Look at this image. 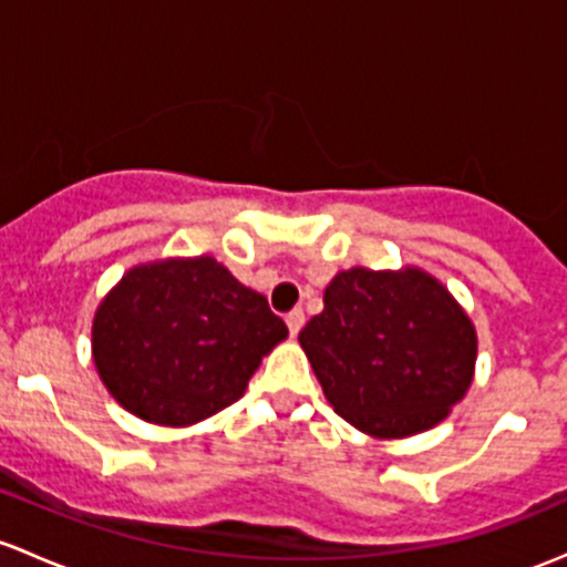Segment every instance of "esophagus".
Returning <instances> with one entry per match:
<instances>
[{"mask_svg": "<svg viewBox=\"0 0 567 567\" xmlns=\"http://www.w3.org/2000/svg\"><path fill=\"white\" fill-rule=\"evenodd\" d=\"M285 323H288L290 337H296V333H299L301 326H303V309H293V312L285 315Z\"/></svg>", "mask_w": 567, "mask_h": 567, "instance_id": "esophagus-1", "label": "esophagus"}]
</instances>
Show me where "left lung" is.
I'll list each match as a JSON object with an SVG mask.
<instances>
[{"label": "left lung", "mask_w": 567, "mask_h": 567, "mask_svg": "<svg viewBox=\"0 0 567 567\" xmlns=\"http://www.w3.org/2000/svg\"><path fill=\"white\" fill-rule=\"evenodd\" d=\"M299 342L344 421L374 437L440 424L475 367V329L449 290L419 268L337 274Z\"/></svg>", "instance_id": "8db88e82"}]
</instances>
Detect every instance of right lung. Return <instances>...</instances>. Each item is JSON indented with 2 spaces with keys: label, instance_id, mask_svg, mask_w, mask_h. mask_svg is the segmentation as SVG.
<instances>
[{
  "label": "right lung",
  "instance_id": "right-lung-1",
  "mask_svg": "<svg viewBox=\"0 0 567 567\" xmlns=\"http://www.w3.org/2000/svg\"><path fill=\"white\" fill-rule=\"evenodd\" d=\"M288 326L214 258L163 260L100 303L92 353L105 389L143 421L187 426L234 404Z\"/></svg>",
  "mask_w": 567,
  "mask_h": 567
}]
</instances>
